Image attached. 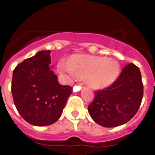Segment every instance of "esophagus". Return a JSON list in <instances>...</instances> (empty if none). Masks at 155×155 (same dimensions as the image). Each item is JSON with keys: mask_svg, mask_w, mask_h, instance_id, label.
I'll use <instances>...</instances> for the list:
<instances>
[{"mask_svg": "<svg viewBox=\"0 0 155 155\" xmlns=\"http://www.w3.org/2000/svg\"><path fill=\"white\" fill-rule=\"evenodd\" d=\"M81 89V85L80 84V86H75L74 87V92H76V91H80Z\"/></svg>", "mask_w": 155, "mask_h": 155, "instance_id": "34e87169", "label": "esophagus"}]
</instances>
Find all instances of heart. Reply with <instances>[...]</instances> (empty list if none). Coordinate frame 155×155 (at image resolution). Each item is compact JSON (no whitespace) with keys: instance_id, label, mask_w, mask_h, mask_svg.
<instances>
[{"instance_id":"heart-1","label":"heart","mask_w":155,"mask_h":155,"mask_svg":"<svg viewBox=\"0 0 155 155\" xmlns=\"http://www.w3.org/2000/svg\"><path fill=\"white\" fill-rule=\"evenodd\" d=\"M57 69L69 80L86 78L88 84L97 89L110 87L120 73V63L116 59L84 54L73 55L68 62L58 61Z\"/></svg>"}]
</instances>
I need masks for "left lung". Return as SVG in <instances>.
Instances as JSON below:
<instances>
[{"label": "left lung", "mask_w": 155, "mask_h": 155, "mask_svg": "<svg viewBox=\"0 0 155 155\" xmlns=\"http://www.w3.org/2000/svg\"><path fill=\"white\" fill-rule=\"evenodd\" d=\"M143 85L139 68L130 63L123 68L114 84L95 93L87 110L95 122L104 127H116L128 122L142 103Z\"/></svg>", "instance_id": "8db88e82"}]
</instances>
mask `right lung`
<instances>
[{
	"label": "right lung",
	"instance_id": "right-lung-1",
	"mask_svg": "<svg viewBox=\"0 0 155 155\" xmlns=\"http://www.w3.org/2000/svg\"><path fill=\"white\" fill-rule=\"evenodd\" d=\"M51 52L38 51L19 63L13 72L14 104L23 119L36 126L55 122L72 93V87L61 85L51 70Z\"/></svg>",
	"mask_w": 155,
	"mask_h": 155
}]
</instances>
